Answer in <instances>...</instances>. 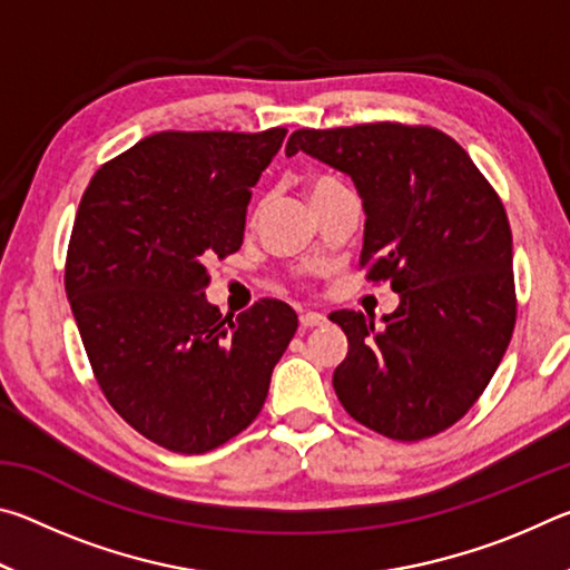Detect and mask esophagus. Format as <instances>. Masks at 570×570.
Masks as SVG:
<instances>
[{"mask_svg": "<svg viewBox=\"0 0 570 570\" xmlns=\"http://www.w3.org/2000/svg\"><path fill=\"white\" fill-rule=\"evenodd\" d=\"M298 322H302L304 330H312V326H320L326 322V316L320 312H302L298 314Z\"/></svg>", "mask_w": 570, "mask_h": 570, "instance_id": "esophagus-1", "label": "esophagus"}]
</instances>
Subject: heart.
<instances>
[{"label":"heart","instance_id":"heart-1","mask_svg":"<svg viewBox=\"0 0 570 570\" xmlns=\"http://www.w3.org/2000/svg\"><path fill=\"white\" fill-rule=\"evenodd\" d=\"M340 186V183L336 180H330V178H320V180H314L312 186H308V196H320V193H324V190H332V188H336Z\"/></svg>","mask_w":570,"mask_h":570}]
</instances>
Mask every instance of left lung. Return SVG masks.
Returning a JSON list of instances; mask_svg holds the SVG:
<instances>
[{
  "mask_svg": "<svg viewBox=\"0 0 570 570\" xmlns=\"http://www.w3.org/2000/svg\"><path fill=\"white\" fill-rule=\"evenodd\" d=\"M346 173L364 206L360 266L400 306L374 324L332 312L350 352L334 392L356 422L417 442L485 392L515 326L513 234L503 200L455 140L430 125L366 122L292 132L286 156Z\"/></svg>",
  "mask_w": 570,
  "mask_h": 570,
  "instance_id": "left-lung-1",
  "label": "left lung"
}]
</instances>
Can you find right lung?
<instances>
[{
  "mask_svg": "<svg viewBox=\"0 0 570 570\" xmlns=\"http://www.w3.org/2000/svg\"><path fill=\"white\" fill-rule=\"evenodd\" d=\"M284 138L156 132L82 193L65 262L77 330L105 400L166 450L200 455L244 432L298 326L278 298L230 320L204 292L206 266L244 244L250 188Z\"/></svg>",
  "mask_w": 570,
  "mask_h": 570,
  "instance_id": "right-lung-1",
  "label": "right lung"
}]
</instances>
